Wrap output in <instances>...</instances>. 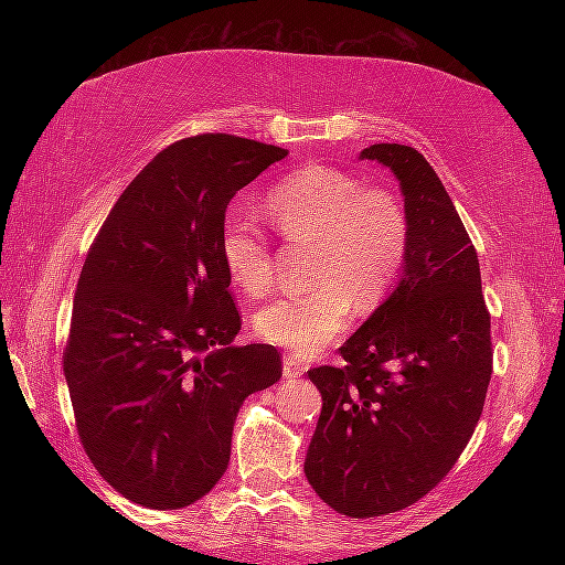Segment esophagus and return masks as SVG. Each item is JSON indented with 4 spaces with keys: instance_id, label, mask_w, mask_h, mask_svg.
Masks as SVG:
<instances>
[{
    "instance_id": "esophagus-1",
    "label": "esophagus",
    "mask_w": 565,
    "mask_h": 565,
    "mask_svg": "<svg viewBox=\"0 0 565 565\" xmlns=\"http://www.w3.org/2000/svg\"><path fill=\"white\" fill-rule=\"evenodd\" d=\"M303 371H306V366H303L299 359H294V356H286L284 359V376L286 379H299Z\"/></svg>"
}]
</instances>
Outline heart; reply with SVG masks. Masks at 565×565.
<instances>
[{
    "mask_svg": "<svg viewBox=\"0 0 565 565\" xmlns=\"http://www.w3.org/2000/svg\"><path fill=\"white\" fill-rule=\"evenodd\" d=\"M266 214L286 236L313 244V286L262 306L252 327L262 341L311 356L349 327L353 303L374 311L394 289L411 242L406 209L391 191L363 189L347 171L311 164L266 194ZM218 256L238 291H269V242L254 222L228 216Z\"/></svg>",
    "mask_w": 565,
    "mask_h": 565,
    "instance_id": "b5f03b06",
    "label": "heart"
}]
</instances>
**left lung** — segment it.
Returning <instances> with one entry per match:
<instances>
[{"label": "left lung", "mask_w": 565, "mask_h": 565, "mask_svg": "<svg viewBox=\"0 0 565 565\" xmlns=\"http://www.w3.org/2000/svg\"><path fill=\"white\" fill-rule=\"evenodd\" d=\"M359 159L398 179L411 242L388 299L343 343V366L309 371L321 416L303 473L333 511L406 509L451 471L491 381V317L461 216L434 167L404 145Z\"/></svg>", "instance_id": "obj_1"}]
</instances>
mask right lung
<instances>
[{"label": "right lung", "instance_id": "add662e5", "mask_svg": "<svg viewBox=\"0 0 565 565\" xmlns=\"http://www.w3.org/2000/svg\"><path fill=\"white\" fill-rule=\"evenodd\" d=\"M289 151L228 134L181 139L124 189L76 284L64 351L76 431L124 499L174 511L214 489L246 396L281 379L218 256L226 206Z\"/></svg>", "mask_w": 565, "mask_h": 565}]
</instances>
